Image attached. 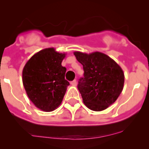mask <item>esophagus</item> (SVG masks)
<instances>
[{
  "mask_svg": "<svg viewBox=\"0 0 149 149\" xmlns=\"http://www.w3.org/2000/svg\"><path fill=\"white\" fill-rule=\"evenodd\" d=\"M70 84H71L72 86H76L77 85V82H76V80H73V81L70 82Z\"/></svg>",
  "mask_w": 149,
  "mask_h": 149,
  "instance_id": "obj_1",
  "label": "esophagus"
}]
</instances>
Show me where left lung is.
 <instances>
[{
	"label": "left lung",
	"instance_id": "1",
	"mask_svg": "<svg viewBox=\"0 0 149 149\" xmlns=\"http://www.w3.org/2000/svg\"><path fill=\"white\" fill-rule=\"evenodd\" d=\"M76 59L82 64L84 77L78 88L84 104L93 111H102L112 104L123 89L124 73L113 59L100 52L87 54L76 51Z\"/></svg>",
	"mask_w": 149,
	"mask_h": 149
}]
</instances>
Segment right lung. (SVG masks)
<instances>
[{"mask_svg":"<svg viewBox=\"0 0 149 149\" xmlns=\"http://www.w3.org/2000/svg\"><path fill=\"white\" fill-rule=\"evenodd\" d=\"M66 53L53 47L42 49L26 62L22 81L29 100L38 109L52 112L63 101L69 82L65 79L66 68L61 63Z\"/></svg>","mask_w":149,"mask_h":149,"instance_id":"1","label":"right lung"}]
</instances>
